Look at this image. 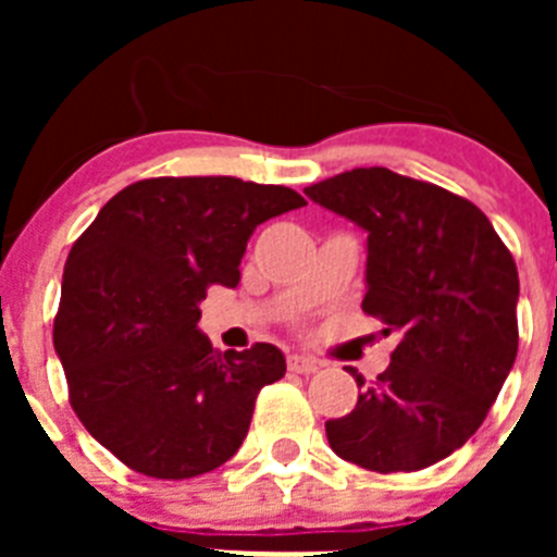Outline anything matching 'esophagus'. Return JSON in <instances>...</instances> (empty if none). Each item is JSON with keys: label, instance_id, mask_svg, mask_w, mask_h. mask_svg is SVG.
Listing matches in <instances>:
<instances>
[{"label": "esophagus", "instance_id": "1", "mask_svg": "<svg viewBox=\"0 0 557 557\" xmlns=\"http://www.w3.org/2000/svg\"><path fill=\"white\" fill-rule=\"evenodd\" d=\"M287 368L293 373H314L321 368V362L312 357H304V354H289L287 357Z\"/></svg>", "mask_w": 557, "mask_h": 557}]
</instances>
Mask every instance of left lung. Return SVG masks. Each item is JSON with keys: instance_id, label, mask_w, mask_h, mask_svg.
Listing matches in <instances>:
<instances>
[{"instance_id": "left-lung-1", "label": "left lung", "mask_w": 557, "mask_h": 557, "mask_svg": "<svg viewBox=\"0 0 557 557\" xmlns=\"http://www.w3.org/2000/svg\"><path fill=\"white\" fill-rule=\"evenodd\" d=\"M304 191L368 231L362 312L398 334L387 371L348 416L326 421L329 446L379 474L426 469L480 430L513 368V256L471 200L387 166L339 172Z\"/></svg>"}]
</instances>
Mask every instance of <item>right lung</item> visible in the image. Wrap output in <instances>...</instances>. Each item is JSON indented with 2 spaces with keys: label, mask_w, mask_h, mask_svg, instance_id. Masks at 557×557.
<instances>
[{
  "label": "right lung",
  "mask_w": 557,
  "mask_h": 557,
  "mask_svg": "<svg viewBox=\"0 0 557 557\" xmlns=\"http://www.w3.org/2000/svg\"><path fill=\"white\" fill-rule=\"evenodd\" d=\"M301 206L289 186L231 175L145 178L77 236L52 343L72 410L127 469L189 480L243 446L256 396L287 362L270 343L214 351L200 301L239 284L256 225Z\"/></svg>",
  "instance_id": "add662e5"
}]
</instances>
